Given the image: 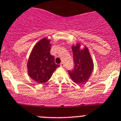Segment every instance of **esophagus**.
<instances>
[{
    "instance_id": "esophagus-1",
    "label": "esophagus",
    "mask_w": 121,
    "mask_h": 121,
    "mask_svg": "<svg viewBox=\"0 0 121 121\" xmlns=\"http://www.w3.org/2000/svg\"><path fill=\"white\" fill-rule=\"evenodd\" d=\"M60 67H64V63H61V64H60Z\"/></svg>"
}]
</instances>
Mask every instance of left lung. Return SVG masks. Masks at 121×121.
<instances>
[{
  "mask_svg": "<svg viewBox=\"0 0 121 121\" xmlns=\"http://www.w3.org/2000/svg\"><path fill=\"white\" fill-rule=\"evenodd\" d=\"M82 43L77 42L71 46L73 52L74 68L68 71L73 82L77 84L86 83L89 79L94 68V64L89 50L85 45L81 49Z\"/></svg>",
  "mask_w": 121,
  "mask_h": 121,
  "instance_id": "1",
  "label": "left lung"
}]
</instances>
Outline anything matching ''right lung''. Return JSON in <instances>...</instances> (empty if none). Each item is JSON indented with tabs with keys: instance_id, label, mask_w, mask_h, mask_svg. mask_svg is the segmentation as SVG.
I'll list each match as a JSON object with an SVG mask.
<instances>
[{
	"instance_id": "1",
	"label": "right lung",
	"mask_w": 121,
	"mask_h": 121,
	"mask_svg": "<svg viewBox=\"0 0 121 121\" xmlns=\"http://www.w3.org/2000/svg\"><path fill=\"white\" fill-rule=\"evenodd\" d=\"M50 39L43 38L33 48L27 62L28 74L38 83H43L50 79L59 65L54 62L50 54Z\"/></svg>"
}]
</instances>
